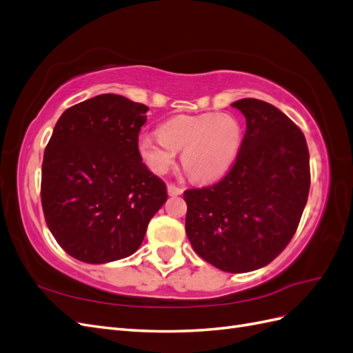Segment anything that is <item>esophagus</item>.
<instances>
[{
  "label": "esophagus",
  "mask_w": 353,
  "mask_h": 353,
  "mask_svg": "<svg viewBox=\"0 0 353 353\" xmlns=\"http://www.w3.org/2000/svg\"><path fill=\"white\" fill-rule=\"evenodd\" d=\"M183 188H179V187H176L175 184H168V194L169 196H181L183 194Z\"/></svg>",
  "instance_id": "34e87169"
}]
</instances>
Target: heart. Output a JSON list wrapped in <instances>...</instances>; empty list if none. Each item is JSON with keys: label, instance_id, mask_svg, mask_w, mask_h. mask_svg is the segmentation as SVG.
I'll return each mask as SVG.
<instances>
[{"label": "heart", "instance_id": "obj_1", "mask_svg": "<svg viewBox=\"0 0 353 353\" xmlns=\"http://www.w3.org/2000/svg\"><path fill=\"white\" fill-rule=\"evenodd\" d=\"M243 143V126L228 113L175 116L160 126L159 134H145L138 150L145 165L165 174L178 152L185 172L197 181H213L225 175L237 160Z\"/></svg>", "mask_w": 353, "mask_h": 353}]
</instances>
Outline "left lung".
I'll return each instance as SVG.
<instances>
[{"mask_svg":"<svg viewBox=\"0 0 353 353\" xmlns=\"http://www.w3.org/2000/svg\"><path fill=\"white\" fill-rule=\"evenodd\" d=\"M240 153L219 183L184 191L194 252L225 272L272 262L290 243L307 201L311 170L303 132L275 105L243 99Z\"/></svg>","mask_w":353,"mask_h":353,"instance_id":"obj_1","label":"left lung"}]
</instances>
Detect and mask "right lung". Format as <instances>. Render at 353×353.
<instances>
[{"mask_svg":"<svg viewBox=\"0 0 353 353\" xmlns=\"http://www.w3.org/2000/svg\"><path fill=\"white\" fill-rule=\"evenodd\" d=\"M148 108L117 94L74 104L60 116L42 162L41 201L60 248L87 263L128 258L168 199L148 170L138 134Z\"/></svg>","mask_w":353,"mask_h":353,"instance_id":"right-lung-1","label":"right lung"}]
</instances>
